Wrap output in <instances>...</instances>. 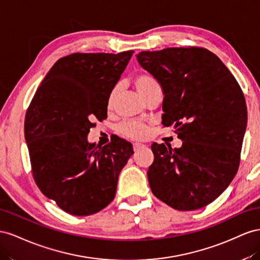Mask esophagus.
<instances>
[{
    "instance_id": "1",
    "label": "esophagus",
    "mask_w": 260,
    "mask_h": 260,
    "mask_svg": "<svg viewBox=\"0 0 260 260\" xmlns=\"http://www.w3.org/2000/svg\"><path fill=\"white\" fill-rule=\"evenodd\" d=\"M146 145H143V144H134V146H133V148H134V151H138L142 149V148H145Z\"/></svg>"
}]
</instances>
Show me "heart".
Segmentation results:
<instances>
[{"mask_svg":"<svg viewBox=\"0 0 260 260\" xmlns=\"http://www.w3.org/2000/svg\"><path fill=\"white\" fill-rule=\"evenodd\" d=\"M134 84L137 91L144 99H146L147 95L149 94L152 90H154V89L159 88L158 81L155 80L152 76L148 75V74H140V75L136 76ZM118 90H120V87L115 86L112 89V91L110 92L109 98H108V105H107L109 110L112 109L114 100L117 97ZM118 129H120L122 135L133 139H143L148 135L147 125L140 121L124 122Z\"/></svg>","mask_w":260,"mask_h":260,"instance_id":"b5f03b06","label":"heart"}]
</instances>
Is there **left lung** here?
<instances>
[{
  "label": "left lung",
  "mask_w": 260,
  "mask_h": 260,
  "mask_svg": "<svg viewBox=\"0 0 260 260\" xmlns=\"http://www.w3.org/2000/svg\"><path fill=\"white\" fill-rule=\"evenodd\" d=\"M136 58L162 88V125H173L183 142L175 149L152 144L150 188L176 210L203 208L223 192L239 170L247 123L242 89L207 49L143 51Z\"/></svg>",
  "instance_id": "left-lung-1"
}]
</instances>
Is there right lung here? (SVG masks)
<instances>
[{"instance_id":"right-lung-1","label":"right lung","mask_w":260,"mask_h":260,"mask_svg":"<svg viewBox=\"0 0 260 260\" xmlns=\"http://www.w3.org/2000/svg\"><path fill=\"white\" fill-rule=\"evenodd\" d=\"M134 51L62 57L42 80L25 118L32 175L42 194L73 216H89L114 199L129 143H89L94 120H105L110 92Z\"/></svg>"}]
</instances>
